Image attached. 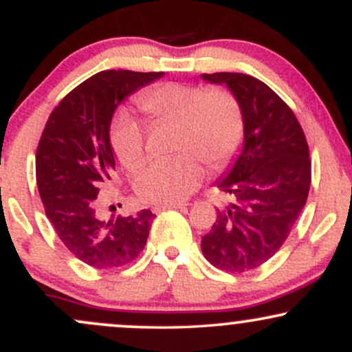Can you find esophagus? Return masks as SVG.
<instances>
[{
    "label": "esophagus",
    "mask_w": 352,
    "mask_h": 352,
    "mask_svg": "<svg viewBox=\"0 0 352 352\" xmlns=\"http://www.w3.org/2000/svg\"><path fill=\"white\" fill-rule=\"evenodd\" d=\"M168 208H185V204H182V201H175V204L155 205V207H153V212L159 213V212H162V210H168Z\"/></svg>",
    "instance_id": "obj_1"
}]
</instances>
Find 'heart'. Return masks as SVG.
Returning <instances> with one entry per match:
<instances>
[{
	"mask_svg": "<svg viewBox=\"0 0 352 352\" xmlns=\"http://www.w3.org/2000/svg\"><path fill=\"white\" fill-rule=\"evenodd\" d=\"M137 106L155 122L177 124L179 155L155 160L135 177V192L148 204H175L187 199L204 180V160L221 168L235 155L243 139L240 104L221 89H204L180 82L157 84L137 98ZM117 160L129 170L144 162L145 134L134 117L122 114L111 131Z\"/></svg>",
	"mask_w": 352,
	"mask_h": 352,
	"instance_id": "1",
	"label": "heart"
}]
</instances>
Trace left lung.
I'll return each instance as SVG.
<instances>
[{"label": "left lung", "mask_w": 352, "mask_h": 352, "mask_svg": "<svg viewBox=\"0 0 352 352\" xmlns=\"http://www.w3.org/2000/svg\"><path fill=\"white\" fill-rule=\"evenodd\" d=\"M201 78L227 84L245 122L243 151L217 182L230 204L217 208L201 252L223 272H252L281 248L308 200L309 147L294 112L260 79L240 72Z\"/></svg>", "instance_id": "left-lung-1"}]
</instances>
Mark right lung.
<instances>
[{
  "instance_id": "add662e5",
  "label": "right lung",
  "mask_w": 352,
  "mask_h": 352,
  "mask_svg": "<svg viewBox=\"0 0 352 352\" xmlns=\"http://www.w3.org/2000/svg\"><path fill=\"white\" fill-rule=\"evenodd\" d=\"M164 72L100 71L80 82L51 112L36 148V182L59 240L92 268H119L147 243L153 213L99 220L100 188L116 172L109 137L116 107Z\"/></svg>"
}]
</instances>
